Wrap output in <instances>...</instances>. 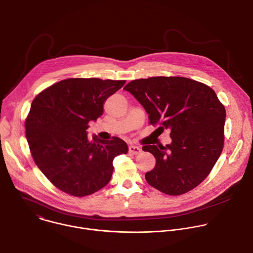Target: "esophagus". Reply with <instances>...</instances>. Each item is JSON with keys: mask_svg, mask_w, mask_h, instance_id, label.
<instances>
[{"mask_svg": "<svg viewBox=\"0 0 253 253\" xmlns=\"http://www.w3.org/2000/svg\"><path fill=\"white\" fill-rule=\"evenodd\" d=\"M129 152L132 153V154H134V155H138V154H140V153L142 152V149H141L140 147H138V146L130 145V146H129Z\"/></svg>", "mask_w": 253, "mask_h": 253, "instance_id": "obj_1", "label": "esophagus"}]
</instances>
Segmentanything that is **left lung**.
<instances>
[{"label":"left lung","instance_id":"8db88e82","mask_svg":"<svg viewBox=\"0 0 253 253\" xmlns=\"http://www.w3.org/2000/svg\"><path fill=\"white\" fill-rule=\"evenodd\" d=\"M145 108L160 134L170 131L171 143L143 150L156 158L147 182L169 195L199 185L217 163L224 146L226 109L208 85L183 77H153L124 87ZM156 130V131H157Z\"/></svg>","mask_w":253,"mask_h":253}]
</instances>
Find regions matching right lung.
I'll return each instance as SVG.
<instances>
[{"instance_id":"obj_1","label":"right lung","mask_w":253,"mask_h":253,"mask_svg":"<svg viewBox=\"0 0 253 253\" xmlns=\"http://www.w3.org/2000/svg\"><path fill=\"white\" fill-rule=\"evenodd\" d=\"M126 81L67 79L41 91L25 120L26 139L42 173L58 189L83 197L104 187L113 172L115 157L128 152L114 137L87 138L89 121L103 113L105 100Z\"/></svg>"}]
</instances>
